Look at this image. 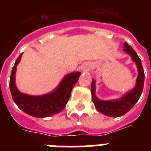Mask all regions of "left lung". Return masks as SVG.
I'll list each match as a JSON object with an SVG mask.
<instances>
[{
	"label": "left lung",
	"instance_id": "obj_1",
	"mask_svg": "<svg viewBox=\"0 0 151 151\" xmlns=\"http://www.w3.org/2000/svg\"><path fill=\"white\" fill-rule=\"evenodd\" d=\"M123 50L131 56L132 60L137 65L138 76L136 81L135 87L130 91L124 94L120 99L115 101H101L95 95V82L92 79L91 82V94L92 101L94 103L95 108L100 113L108 116L119 117L125 115L134 106L137 101L139 100L143 91L144 82H145V73L143 66L141 65V60L134 49L127 43H124Z\"/></svg>",
	"mask_w": 151,
	"mask_h": 151
}]
</instances>
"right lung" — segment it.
Returning <instances> with one entry per match:
<instances>
[{"mask_svg":"<svg viewBox=\"0 0 151 151\" xmlns=\"http://www.w3.org/2000/svg\"><path fill=\"white\" fill-rule=\"evenodd\" d=\"M22 54L16 60L10 75V89L13 101L22 111L37 118L50 116L62 111L69 101L73 88L78 82L81 73L73 72L66 75L58 87L49 94L40 96L28 95L18 90L15 82L17 66L20 62Z\"/></svg>","mask_w":151,"mask_h":151,"instance_id":"add662e5","label":"right lung"}]
</instances>
